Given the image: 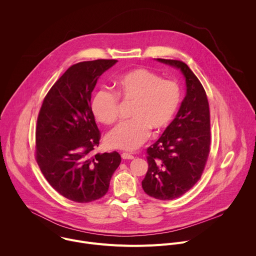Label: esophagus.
<instances>
[{
	"mask_svg": "<svg viewBox=\"0 0 256 256\" xmlns=\"http://www.w3.org/2000/svg\"><path fill=\"white\" fill-rule=\"evenodd\" d=\"M122 158L124 159V160H132L134 156L130 155V154H128V153H122Z\"/></svg>",
	"mask_w": 256,
	"mask_h": 256,
	"instance_id": "1",
	"label": "esophagus"
}]
</instances>
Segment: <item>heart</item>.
I'll list each match as a JSON object with an SVG mask.
<instances>
[{"instance_id":"heart-1","label":"heart","mask_w":256,"mask_h":256,"mask_svg":"<svg viewBox=\"0 0 256 256\" xmlns=\"http://www.w3.org/2000/svg\"><path fill=\"white\" fill-rule=\"evenodd\" d=\"M118 94L132 101V120L122 122L105 138L112 149L134 151L150 136L165 130L173 120L180 103V88L171 80H162L148 68H134L116 79ZM118 96L107 89H99L93 96L92 112L103 124H114L118 118Z\"/></svg>"}]
</instances>
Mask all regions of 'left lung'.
Listing matches in <instances>:
<instances>
[{"label":"left lung","mask_w":256,"mask_h":256,"mask_svg":"<svg viewBox=\"0 0 256 256\" xmlns=\"http://www.w3.org/2000/svg\"><path fill=\"white\" fill-rule=\"evenodd\" d=\"M156 60L180 70L186 94L175 118L147 149L149 168L142 186L152 198L171 200L190 190L202 174L210 144V108L202 83L186 64Z\"/></svg>","instance_id":"8db88e82"}]
</instances>
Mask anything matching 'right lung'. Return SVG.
I'll return each mask as SVG.
<instances>
[{"label":"right lung","instance_id":"right-lung-1","mask_svg":"<svg viewBox=\"0 0 256 256\" xmlns=\"http://www.w3.org/2000/svg\"><path fill=\"white\" fill-rule=\"evenodd\" d=\"M116 60H96L70 66L42 105L36 126V161L48 184L76 202L102 198L122 158L118 152L96 154L100 132L91 108L97 80Z\"/></svg>","mask_w":256,"mask_h":256}]
</instances>
